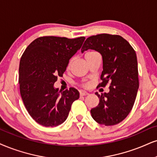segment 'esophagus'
<instances>
[{"mask_svg": "<svg viewBox=\"0 0 157 157\" xmlns=\"http://www.w3.org/2000/svg\"><path fill=\"white\" fill-rule=\"evenodd\" d=\"M88 93L86 92H80V95L81 96H86L87 95Z\"/></svg>", "mask_w": 157, "mask_h": 157, "instance_id": "obj_1", "label": "esophagus"}]
</instances>
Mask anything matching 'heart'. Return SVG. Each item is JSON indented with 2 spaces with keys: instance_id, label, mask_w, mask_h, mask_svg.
Wrapping results in <instances>:
<instances>
[{
  "instance_id": "1",
  "label": "heart",
  "mask_w": 157,
  "mask_h": 157,
  "mask_svg": "<svg viewBox=\"0 0 157 157\" xmlns=\"http://www.w3.org/2000/svg\"><path fill=\"white\" fill-rule=\"evenodd\" d=\"M94 53H96V52H93V51L88 52H86V55H85V57H86V56H88V55H92V54H94ZM71 61H70V62H69V63H68V67L70 66V65H71ZM85 86H86V85H85Z\"/></svg>"
}]
</instances>
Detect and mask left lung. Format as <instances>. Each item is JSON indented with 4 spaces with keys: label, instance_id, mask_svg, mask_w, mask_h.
<instances>
[{
    "label": "left lung",
    "instance_id": "1",
    "mask_svg": "<svg viewBox=\"0 0 157 157\" xmlns=\"http://www.w3.org/2000/svg\"><path fill=\"white\" fill-rule=\"evenodd\" d=\"M93 49L102 57L99 87L110 83L109 92H96L100 102L91 109L94 121L105 126L117 124L128 116L139 87L137 56L129 42L118 35L98 34L86 38L82 52Z\"/></svg>",
    "mask_w": 157,
    "mask_h": 157
}]
</instances>
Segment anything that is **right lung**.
I'll return each mask as SVG.
<instances>
[{"instance_id": "1", "label": "right lung", "mask_w": 157, "mask_h": 157, "mask_svg": "<svg viewBox=\"0 0 157 157\" xmlns=\"http://www.w3.org/2000/svg\"><path fill=\"white\" fill-rule=\"evenodd\" d=\"M85 37L43 36L29 45L21 57L19 90L28 113L44 127H57L67 119L79 92L70 88L59 93L54 84L63 76L69 59L82 47Z\"/></svg>"}]
</instances>
